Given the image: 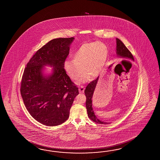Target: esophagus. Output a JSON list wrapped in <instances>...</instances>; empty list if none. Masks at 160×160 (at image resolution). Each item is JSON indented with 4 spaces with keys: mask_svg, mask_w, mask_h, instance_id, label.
I'll use <instances>...</instances> for the list:
<instances>
[{
    "mask_svg": "<svg viewBox=\"0 0 160 160\" xmlns=\"http://www.w3.org/2000/svg\"><path fill=\"white\" fill-rule=\"evenodd\" d=\"M85 90V88L83 86H81L79 88V93H83Z\"/></svg>",
    "mask_w": 160,
    "mask_h": 160,
    "instance_id": "34e87169",
    "label": "esophagus"
}]
</instances>
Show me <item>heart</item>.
I'll list each match as a JSON object with an SVG mask.
<instances>
[{
  "instance_id": "1",
  "label": "heart",
  "mask_w": 160,
  "mask_h": 160,
  "mask_svg": "<svg viewBox=\"0 0 160 160\" xmlns=\"http://www.w3.org/2000/svg\"><path fill=\"white\" fill-rule=\"evenodd\" d=\"M108 57V48L101 42L81 44L72 55V61L67 60L63 67L71 78L76 81L84 72L78 83H83L97 78L102 74Z\"/></svg>"
}]
</instances>
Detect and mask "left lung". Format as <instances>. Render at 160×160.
Segmentation results:
<instances>
[{"label":"left lung","instance_id":"left-lung-1","mask_svg":"<svg viewBox=\"0 0 160 160\" xmlns=\"http://www.w3.org/2000/svg\"><path fill=\"white\" fill-rule=\"evenodd\" d=\"M116 54L117 57L119 58H125L126 59L134 61V58L133 55L130 52L129 50L127 48L122 42L119 40L118 38H116ZM99 77L94 81L90 82L86 86L85 90V94L86 97V107L88 112V114L89 118L92 119L94 122L99 123V124H108L110 122H106L102 121V120L99 119L98 118L95 116V113L92 107V98L94 92L95 90L98 81Z\"/></svg>","mask_w":160,"mask_h":160}]
</instances>
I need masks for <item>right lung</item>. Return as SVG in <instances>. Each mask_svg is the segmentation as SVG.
<instances>
[{
    "mask_svg": "<svg viewBox=\"0 0 160 160\" xmlns=\"http://www.w3.org/2000/svg\"><path fill=\"white\" fill-rule=\"evenodd\" d=\"M74 38H57L38 50L27 63L21 93L28 112L46 126L61 125L68 119L78 88L66 74L63 65ZM44 66L52 67L44 72Z\"/></svg>",
    "mask_w": 160,
    "mask_h": 160,
    "instance_id": "add662e5",
    "label": "right lung"
}]
</instances>
